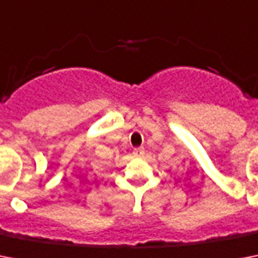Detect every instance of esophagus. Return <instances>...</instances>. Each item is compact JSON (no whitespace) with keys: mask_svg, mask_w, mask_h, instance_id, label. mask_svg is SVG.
I'll return each mask as SVG.
<instances>
[{"mask_svg":"<svg viewBox=\"0 0 258 258\" xmlns=\"http://www.w3.org/2000/svg\"><path fill=\"white\" fill-rule=\"evenodd\" d=\"M134 157L137 158H142L145 155V149L143 147H138V149H134Z\"/></svg>","mask_w":258,"mask_h":258,"instance_id":"esophagus-1","label":"esophagus"}]
</instances>
